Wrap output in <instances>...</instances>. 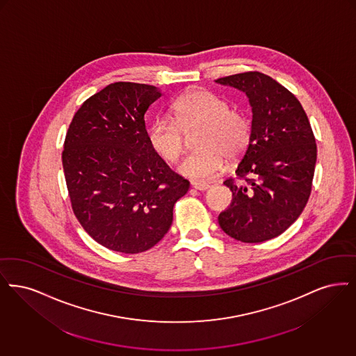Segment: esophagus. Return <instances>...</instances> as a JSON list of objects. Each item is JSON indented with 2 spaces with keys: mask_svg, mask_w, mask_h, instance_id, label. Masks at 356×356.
I'll list each match as a JSON object with an SVG mask.
<instances>
[{
  "mask_svg": "<svg viewBox=\"0 0 356 356\" xmlns=\"http://www.w3.org/2000/svg\"><path fill=\"white\" fill-rule=\"evenodd\" d=\"M191 187H194L195 190H200V191H206L210 188L209 184H200V182H193Z\"/></svg>",
  "mask_w": 356,
  "mask_h": 356,
  "instance_id": "esophagus-1",
  "label": "esophagus"
}]
</instances>
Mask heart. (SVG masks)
<instances>
[{"instance_id": "obj_1", "label": "heart", "mask_w": 356, "mask_h": 356, "mask_svg": "<svg viewBox=\"0 0 356 356\" xmlns=\"http://www.w3.org/2000/svg\"><path fill=\"white\" fill-rule=\"evenodd\" d=\"M175 123L168 118L155 120L149 140L155 153L175 162L185 150V134L200 130L198 152L186 156L178 172L186 178L206 181L216 177L226 165V155L238 159L246 153L251 139L248 117L230 108V104L216 93L197 89L181 95L172 104Z\"/></svg>"}]
</instances>
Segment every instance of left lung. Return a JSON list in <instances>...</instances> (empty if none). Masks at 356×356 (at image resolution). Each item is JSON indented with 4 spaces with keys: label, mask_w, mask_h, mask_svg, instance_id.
Wrapping results in <instances>:
<instances>
[{
    "label": "left lung",
    "mask_w": 356,
    "mask_h": 356,
    "mask_svg": "<svg viewBox=\"0 0 356 356\" xmlns=\"http://www.w3.org/2000/svg\"><path fill=\"white\" fill-rule=\"evenodd\" d=\"M243 92L252 113L251 139L235 172L246 184L225 181L232 193L219 226L245 243H259L286 232L302 214L311 193L316 145L309 118L294 94L259 72L219 78Z\"/></svg>",
    "instance_id": "left-lung-1"
}]
</instances>
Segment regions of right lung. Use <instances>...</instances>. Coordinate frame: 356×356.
Segmentation results:
<instances>
[{
  "mask_svg": "<svg viewBox=\"0 0 356 356\" xmlns=\"http://www.w3.org/2000/svg\"><path fill=\"white\" fill-rule=\"evenodd\" d=\"M162 92L115 82L88 98L69 126L62 166L72 207L99 245L143 252L169 232L190 182L150 145L145 114Z\"/></svg>",
  "mask_w": 356,
  "mask_h": 356,
  "instance_id": "1",
  "label": "right lung"
}]
</instances>
